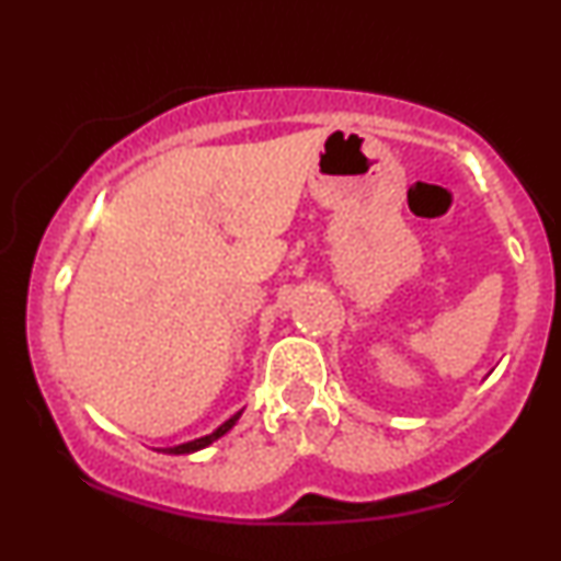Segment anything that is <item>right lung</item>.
<instances>
[{"label":"right lung","mask_w":561,"mask_h":561,"mask_svg":"<svg viewBox=\"0 0 561 561\" xmlns=\"http://www.w3.org/2000/svg\"><path fill=\"white\" fill-rule=\"evenodd\" d=\"M242 416V411H237L234 416H229L227 422L221 424V427H216L214 433L210 435H203V437H197V440H190V443H182V446H171V448H158V450H163V454H173V456H179V454H195V450H203V448H208L210 443H216L218 437H224L229 433L231 427H234L237 424V420H240Z\"/></svg>","instance_id":"obj_1"}]
</instances>
